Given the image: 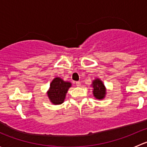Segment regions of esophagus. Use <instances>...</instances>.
Segmentation results:
<instances>
[{"label":"esophagus","instance_id":"esophagus-1","mask_svg":"<svg viewBox=\"0 0 147 147\" xmlns=\"http://www.w3.org/2000/svg\"><path fill=\"white\" fill-rule=\"evenodd\" d=\"M76 85L78 86V87H80L81 82H76Z\"/></svg>","mask_w":147,"mask_h":147}]
</instances>
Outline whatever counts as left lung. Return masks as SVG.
Returning a JSON list of instances; mask_svg holds the SVG:
<instances>
[{"mask_svg":"<svg viewBox=\"0 0 147 147\" xmlns=\"http://www.w3.org/2000/svg\"><path fill=\"white\" fill-rule=\"evenodd\" d=\"M91 86L92 87L93 96L97 100H103L107 94V88L103 82L99 78H95L93 80Z\"/></svg>","mask_w":147,"mask_h":147,"instance_id":"1","label":"left lung"}]
</instances>
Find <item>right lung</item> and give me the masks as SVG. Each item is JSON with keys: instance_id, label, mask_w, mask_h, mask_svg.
I'll return each instance as SVG.
<instances>
[{"instance_id": "add662e5", "label": "right lung", "mask_w": 147, "mask_h": 147, "mask_svg": "<svg viewBox=\"0 0 147 147\" xmlns=\"http://www.w3.org/2000/svg\"><path fill=\"white\" fill-rule=\"evenodd\" d=\"M72 83L63 80L62 78L56 77L50 84V88L47 90V94L49 100L53 105H61L65 101L67 92Z\"/></svg>"}]
</instances>
